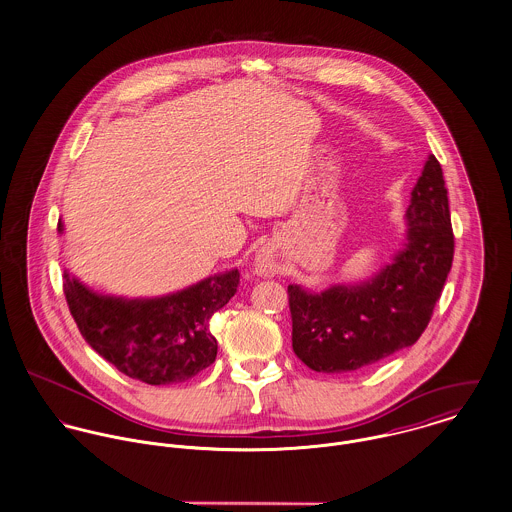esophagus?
Segmentation results:
<instances>
[{"label": "esophagus", "instance_id": "esophagus-1", "mask_svg": "<svg viewBox=\"0 0 512 512\" xmlns=\"http://www.w3.org/2000/svg\"><path fill=\"white\" fill-rule=\"evenodd\" d=\"M255 273L261 276H273L276 273L275 261L263 251L255 259Z\"/></svg>", "mask_w": 512, "mask_h": 512}]
</instances>
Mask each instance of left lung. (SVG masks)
<instances>
[{
    "mask_svg": "<svg viewBox=\"0 0 512 512\" xmlns=\"http://www.w3.org/2000/svg\"><path fill=\"white\" fill-rule=\"evenodd\" d=\"M407 243L372 280L321 294L288 286L292 349L315 372L339 374L411 347L427 329L454 259L442 167L429 156L407 208Z\"/></svg>",
    "mask_w": 512,
    "mask_h": 512,
    "instance_id": "1",
    "label": "left lung"
}]
</instances>
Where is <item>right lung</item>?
<instances>
[{"label": "right lung", "instance_id": "1", "mask_svg": "<svg viewBox=\"0 0 512 512\" xmlns=\"http://www.w3.org/2000/svg\"><path fill=\"white\" fill-rule=\"evenodd\" d=\"M237 284L234 269L163 298L124 300L101 296L64 271L66 302L83 339L122 374L150 386L185 382L216 360L210 317Z\"/></svg>", "mask_w": 512, "mask_h": 512}]
</instances>
